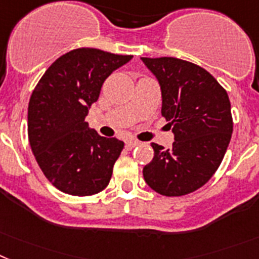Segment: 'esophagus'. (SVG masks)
<instances>
[{"instance_id":"34e87169","label":"esophagus","mask_w":259,"mask_h":259,"mask_svg":"<svg viewBox=\"0 0 259 259\" xmlns=\"http://www.w3.org/2000/svg\"><path fill=\"white\" fill-rule=\"evenodd\" d=\"M138 145H140V141H137V140H129V141H126V149H127V150L134 149V147L138 146Z\"/></svg>"}]
</instances>
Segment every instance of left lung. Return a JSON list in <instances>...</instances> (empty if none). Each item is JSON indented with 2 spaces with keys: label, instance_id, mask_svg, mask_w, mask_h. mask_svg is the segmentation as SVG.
<instances>
[{
  "label": "left lung",
  "instance_id": "8db88e82",
  "mask_svg": "<svg viewBox=\"0 0 259 259\" xmlns=\"http://www.w3.org/2000/svg\"><path fill=\"white\" fill-rule=\"evenodd\" d=\"M162 91V116L172 129L171 149L151 143L153 160L143 167L150 188L183 196L207 183L220 166L233 119L227 91L208 71L178 58H141Z\"/></svg>",
  "mask_w": 259,
  "mask_h": 259
}]
</instances>
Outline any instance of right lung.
Returning <instances> with one entry per match:
<instances>
[{"instance_id":"add662e5","label":"right lung","mask_w":259,"mask_h":259,"mask_svg":"<svg viewBox=\"0 0 259 259\" xmlns=\"http://www.w3.org/2000/svg\"><path fill=\"white\" fill-rule=\"evenodd\" d=\"M133 56L76 49L52 63L30 97L27 134L50 183L73 196L103 191L123 149L122 141L89 129L85 117L106 77Z\"/></svg>"}]
</instances>
